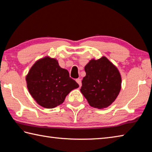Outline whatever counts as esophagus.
<instances>
[{
  "label": "esophagus",
  "mask_w": 152,
  "mask_h": 152,
  "mask_svg": "<svg viewBox=\"0 0 152 152\" xmlns=\"http://www.w3.org/2000/svg\"><path fill=\"white\" fill-rule=\"evenodd\" d=\"M76 82L78 83L79 84V86H80V87H81V86H82V81H81V79L80 78H78V79H76Z\"/></svg>",
  "instance_id": "esophagus-1"
}]
</instances>
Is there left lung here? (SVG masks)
Listing matches in <instances>:
<instances>
[{"label":"left lung","mask_w":152,"mask_h":152,"mask_svg":"<svg viewBox=\"0 0 152 152\" xmlns=\"http://www.w3.org/2000/svg\"><path fill=\"white\" fill-rule=\"evenodd\" d=\"M86 75L80 91L89 105L102 109L110 105L121 90L120 73L107 58L91 59L85 66Z\"/></svg>","instance_id":"obj_1"}]
</instances>
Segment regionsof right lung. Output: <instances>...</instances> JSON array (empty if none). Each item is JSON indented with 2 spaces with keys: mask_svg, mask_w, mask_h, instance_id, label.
<instances>
[{
  "mask_svg": "<svg viewBox=\"0 0 152 152\" xmlns=\"http://www.w3.org/2000/svg\"><path fill=\"white\" fill-rule=\"evenodd\" d=\"M27 88L38 104L53 108L64 102L66 96L79 85L70 78L66 69L58 61L46 57L38 60L26 76Z\"/></svg>",
  "mask_w": 152,
  "mask_h": 152,
  "instance_id": "1",
  "label": "right lung"
}]
</instances>
